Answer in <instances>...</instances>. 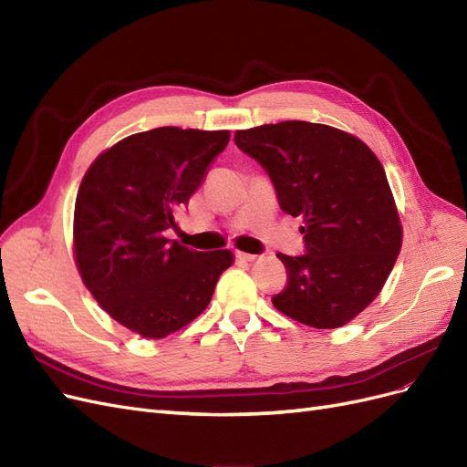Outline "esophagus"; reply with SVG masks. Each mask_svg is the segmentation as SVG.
<instances>
[{"mask_svg": "<svg viewBox=\"0 0 467 467\" xmlns=\"http://www.w3.org/2000/svg\"><path fill=\"white\" fill-rule=\"evenodd\" d=\"M235 257L239 261H255L257 255H253V253H244V251H235Z\"/></svg>", "mask_w": 467, "mask_h": 467, "instance_id": "1", "label": "esophagus"}]
</instances>
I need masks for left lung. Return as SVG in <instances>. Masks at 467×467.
<instances>
[{
	"label": "left lung",
	"instance_id": "1",
	"mask_svg": "<svg viewBox=\"0 0 467 467\" xmlns=\"http://www.w3.org/2000/svg\"><path fill=\"white\" fill-rule=\"evenodd\" d=\"M234 140L271 177L280 208L304 218V255L278 253L288 285L275 307L309 327H341L379 294L401 249L384 167L358 138L325 124H263Z\"/></svg>",
	"mask_w": 467,
	"mask_h": 467
}]
</instances>
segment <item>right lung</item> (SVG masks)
<instances>
[{
  "mask_svg": "<svg viewBox=\"0 0 467 467\" xmlns=\"http://www.w3.org/2000/svg\"><path fill=\"white\" fill-rule=\"evenodd\" d=\"M230 142L228 130L161 126L99 155L74 212L76 263L88 290L126 329L163 338L199 317L232 266L230 249L194 251L167 239L177 212Z\"/></svg>",
  "mask_w": 467,
  "mask_h": 467,
  "instance_id": "right-lung-1",
  "label": "right lung"
}]
</instances>
